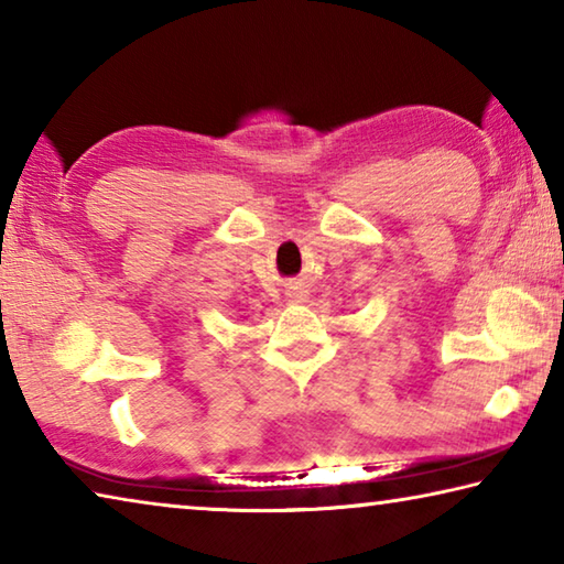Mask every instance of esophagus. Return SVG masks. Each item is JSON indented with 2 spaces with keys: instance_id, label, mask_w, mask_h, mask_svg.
<instances>
[{
  "instance_id": "1",
  "label": "esophagus",
  "mask_w": 564,
  "mask_h": 564,
  "mask_svg": "<svg viewBox=\"0 0 564 564\" xmlns=\"http://www.w3.org/2000/svg\"><path fill=\"white\" fill-rule=\"evenodd\" d=\"M305 299H308V289H303L301 283H295L289 289V301L291 303H305Z\"/></svg>"
}]
</instances>
